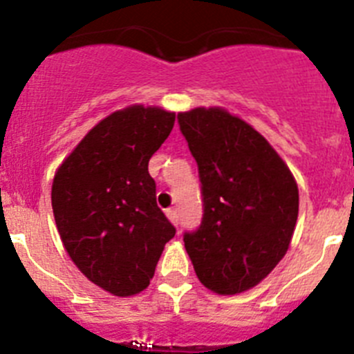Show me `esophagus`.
<instances>
[{"instance_id":"1","label":"esophagus","mask_w":354,"mask_h":354,"mask_svg":"<svg viewBox=\"0 0 354 354\" xmlns=\"http://www.w3.org/2000/svg\"><path fill=\"white\" fill-rule=\"evenodd\" d=\"M167 218L174 225H179V214H177V211H175V209H168V211H167Z\"/></svg>"}]
</instances>
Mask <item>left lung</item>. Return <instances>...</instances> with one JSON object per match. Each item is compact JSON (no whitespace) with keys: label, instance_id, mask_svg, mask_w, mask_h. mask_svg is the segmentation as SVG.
Returning <instances> with one entry per match:
<instances>
[{"label":"left lung","instance_id":"1","mask_svg":"<svg viewBox=\"0 0 354 354\" xmlns=\"http://www.w3.org/2000/svg\"><path fill=\"white\" fill-rule=\"evenodd\" d=\"M198 165L204 218L184 246L198 280L221 296L261 283L283 259L298 220L289 167L248 122L223 108L177 115Z\"/></svg>","mask_w":354,"mask_h":354}]
</instances>
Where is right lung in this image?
I'll return each instance as SVG.
<instances>
[{"mask_svg":"<svg viewBox=\"0 0 354 354\" xmlns=\"http://www.w3.org/2000/svg\"><path fill=\"white\" fill-rule=\"evenodd\" d=\"M174 124V111L158 106L113 111L86 133L53 179V214L65 252L113 296L147 289L175 236L149 174V159Z\"/></svg>","mask_w":354,"mask_h":354,"instance_id":"right-lung-1","label":"right lung"}]
</instances>
